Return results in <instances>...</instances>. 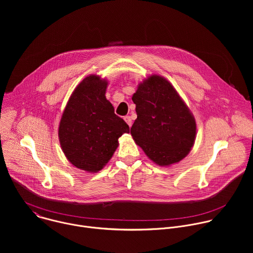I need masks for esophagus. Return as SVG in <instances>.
I'll list each match as a JSON object with an SVG mask.
<instances>
[{
    "mask_svg": "<svg viewBox=\"0 0 253 253\" xmlns=\"http://www.w3.org/2000/svg\"><path fill=\"white\" fill-rule=\"evenodd\" d=\"M124 120H125L126 123L129 125V127L132 126V119H131L130 116H125V117H124Z\"/></svg>",
    "mask_w": 253,
    "mask_h": 253,
    "instance_id": "1",
    "label": "esophagus"
}]
</instances>
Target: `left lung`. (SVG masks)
<instances>
[{
    "label": "left lung",
    "mask_w": 253,
    "mask_h": 253,
    "mask_svg": "<svg viewBox=\"0 0 253 253\" xmlns=\"http://www.w3.org/2000/svg\"><path fill=\"white\" fill-rule=\"evenodd\" d=\"M132 100L137 119L131 134L143 151L161 166L183 159L193 146L196 123L172 85L154 75L139 85Z\"/></svg>",
    "instance_id": "8db88e82"
}]
</instances>
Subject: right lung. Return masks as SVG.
Masks as SVG:
<instances>
[{
    "mask_svg": "<svg viewBox=\"0 0 253 253\" xmlns=\"http://www.w3.org/2000/svg\"><path fill=\"white\" fill-rule=\"evenodd\" d=\"M107 82L85 78L70 97L59 126V139L67 159L85 171L97 172L110 160L118 138L129 133L126 122L114 113L105 97Z\"/></svg>",
    "mask_w": 253,
    "mask_h": 253,
    "instance_id": "right-lung-1",
    "label": "right lung"
}]
</instances>
